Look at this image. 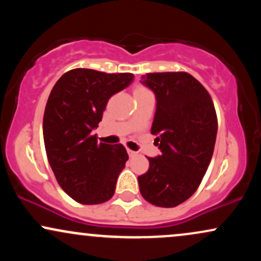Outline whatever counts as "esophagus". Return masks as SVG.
Masks as SVG:
<instances>
[{"mask_svg":"<svg viewBox=\"0 0 261 261\" xmlns=\"http://www.w3.org/2000/svg\"><path fill=\"white\" fill-rule=\"evenodd\" d=\"M127 154L130 155V157H135V155L137 154V152H135V151H133V149L127 148Z\"/></svg>","mask_w":261,"mask_h":261,"instance_id":"esophagus-1","label":"esophagus"}]
</instances>
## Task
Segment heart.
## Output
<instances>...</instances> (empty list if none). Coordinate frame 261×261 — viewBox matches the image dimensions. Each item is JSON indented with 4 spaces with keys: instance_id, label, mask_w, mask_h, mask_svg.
I'll list each match as a JSON object with an SVG mask.
<instances>
[{
    "instance_id": "heart-1",
    "label": "heart",
    "mask_w": 261,
    "mask_h": 261,
    "mask_svg": "<svg viewBox=\"0 0 261 261\" xmlns=\"http://www.w3.org/2000/svg\"><path fill=\"white\" fill-rule=\"evenodd\" d=\"M146 91H148V89H147V88H145V87H142V86H137L136 88H135L134 93H139V92H146Z\"/></svg>"
}]
</instances>
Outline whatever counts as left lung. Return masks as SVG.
Listing matches in <instances>:
<instances>
[{
    "instance_id": "8db88e82",
    "label": "left lung",
    "mask_w": 261,
    "mask_h": 261,
    "mask_svg": "<svg viewBox=\"0 0 261 261\" xmlns=\"http://www.w3.org/2000/svg\"><path fill=\"white\" fill-rule=\"evenodd\" d=\"M141 82L152 89L157 108L151 134L161 149L139 176L140 193L160 207H175L199 188L214 154L217 115L211 95L188 72H155Z\"/></svg>"
}]
</instances>
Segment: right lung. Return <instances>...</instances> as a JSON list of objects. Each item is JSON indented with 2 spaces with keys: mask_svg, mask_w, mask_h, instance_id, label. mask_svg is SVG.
I'll use <instances>...</instances> for the list:
<instances>
[{
  "mask_svg": "<svg viewBox=\"0 0 261 261\" xmlns=\"http://www.w3.org/2000/svg\"><path fill=\"white\" fill-rule=\"evenodd\" d=\"M133 80V73L74 68L62 74L51 89L43 120L45 149L59 185L74 201L97 205L115 193L127 152L120 143H98L93 130L110 97Z\"/></svg>",
  "mask_w": 261,
  "mask_h": 261,
  "instance_id": "add662e5",
  "label": "right lung"
}]
</instances>
